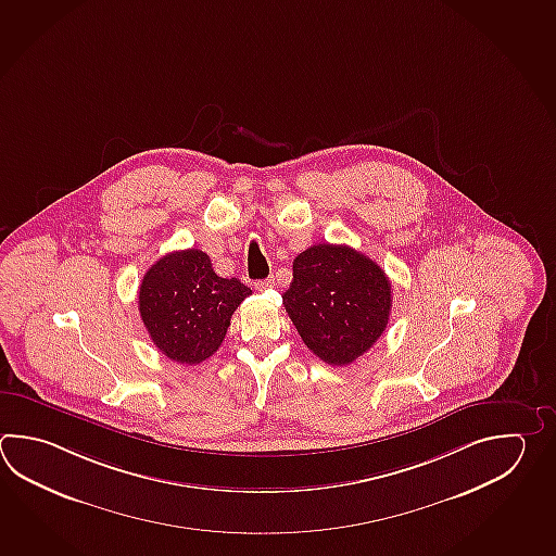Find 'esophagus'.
Wrapping results in <instances>:
<instances>
[{"mask_svg": "<svg viewBox=\"0 0 556 556\" xmlns=\"http://www.w3.org/2000/svg\"><path fill=\"white\" fill-rule=\"evenodd\" d=\"M273 281H275V279H271V277H269V279H263V281H257L255 289H257V291H265V289L273 287Z\"/></svg>", "mask_w": 556, "mask_h": 556, "instance_id": "1", "label": "esophagus"}]
</instances>
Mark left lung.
Segmentation results:
<instances>
[{
    "label": "left lung",
    "mask_w": 556,
    "mask_h": 556,
    "mask_svg": "<svg viewBox=\"0 0 556 556\" xmlns=\"http://www.w3.org/2000/svg\"><path fill=\"white\" fill-rule=\"evenodd\" d=\"M283 305L308 351L332 366H346L382 337L392 285L361 251L317 243L293 261Z\"/></svg>",
    "instance_id": "obj_1"
}]
</instances>
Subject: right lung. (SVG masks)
Segmentation results:
<instances>
[{"instance_id": "right-lung-1", "label": "right lung", "mask_w": 556, "mask_h": 556, "mask_svg": "<svg viewBox=\"0 0 556 556\" xmlns=\"http://www.w3.org/2000/svg\"><path fill=\"white\" fill-rule=\"evenodd\" d=\"M248 285L224 279L212 269L207 253L172 251L142 277L138 311L148 334L162 354L180 364H200L226 339L233 311Z\"/></svg>"}]
</instances>
